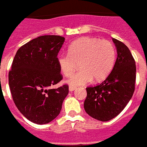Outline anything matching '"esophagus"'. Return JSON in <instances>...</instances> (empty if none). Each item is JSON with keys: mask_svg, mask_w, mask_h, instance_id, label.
I'll return each instance as SVG.
<instances>
[{"mask_svg": "<svg viewBox=\"0 0 147 147\" xmlns=\"http://www.w3.org/2000/svg\"><path fill=\"white\" fill-rule=\"evenodd\" d=\"M76 88H75V87H71V86H69V90L70 92H72V91L76 90Z\"/></svg>", "mask_w": 147, "mask_h": 147, "instance_id": "34e87169", "label": "esophagus"}]
</instances>
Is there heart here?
I'll return each instance as SVG.
<instances>
[{
    "label": "heart",
    "mask_w": 147,
    "mask_h": 147,
    "mask_svg": "<svg viewBox=\"0 0 147 147\" xmlns=\"http://www.w3.org/2000/svg\"><path fill=\"white\" fill-rule=\"evenodd\" d=\"M57 64L63 76H70L79 64L80 71L66 81L71 87L100 82L109 76L115 62V49L109 40L82 38L71 44L69 53H59Z\"/></svg>",
    "instance_id": "1"
}]
</instances>
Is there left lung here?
Instances as JSON below:
<instances>
[{"label": "left lung", "mask_w": 147, "mask_h": 147, "mask_svg": "<svg viewBox=\"0 0 147 147\" xmlns=\"http://www.w3.org/2000/svg\"><path fill=\"white\" fill-rule=\"evenodd\" d=\"M117 59L108 77L98 85L86 88L84 108L88 115L101 121H109L119 115L134 92L136 65L126 45L113 38Z\"/></svg>", "instance_id": "1"}]
</instances>
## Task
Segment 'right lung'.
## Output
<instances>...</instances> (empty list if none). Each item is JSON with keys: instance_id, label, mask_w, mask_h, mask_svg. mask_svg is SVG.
<instances>
[{"instance_id": "obj_1", "label": "right lung", "mask_w": 147, "mask_h": 147, "mask_svg": "<svg viewBox=\"0 0 147 147\" xmlns=\"http://www.w3.org/2000/svg\"><path fill=\"white\" fill-rule=\"evenodd\" d=\"M65 38L43 35L22 46L15 55L9 71V86L20 112L33 123L51 122L60 113L69 94L67 84L50 89L63 76L57 57Z\"/></svg>"}]
</instances>
